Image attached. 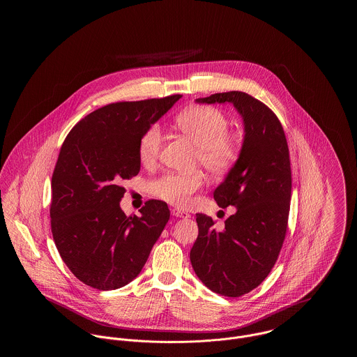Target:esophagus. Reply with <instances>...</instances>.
<instances>
[{"label": "esophagus", "mask_w": 357, "mask_h": 357, "mask_svg": "<svg viewBox=\"0 0 357 357\" xmlns=\"http://www.w3.org/2000/svg\"><path fill=\"white\" fill-rule=\"evenodd\" d=\"M171 214H172L174 217H178V218H188V217H190L188 213L183 211V210H179V208H176V207H172V208H171Z\"/></svg>", "instance_id": "esophagus-1"}]
</instances>
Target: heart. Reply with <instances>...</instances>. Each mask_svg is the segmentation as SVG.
I'll return each instance as SVG.
<instances>
[{
	"mask_svg": "<svg viewBox=\"0 0 357 357\" xmlns=\"http://www.w3.org/2000/svg\"><path fill=\"white\" fill-rule=\"evenodd\" d=\"M176 127L198 144L197 162L213 176L231 170L238 159L237 140L227 132L229 121L220 109L208 105L190 107L175 118ZM163 135L159 126H150L137 143V156L144 167H153L162 151ZM204 186L199 171L191 174L166 172L153 179L149 190L158 199L185 207L191 197Z\"/></svg>",
	"mask_w": 357,
	"mask_h": 357,
	"instance_id": "obj_1",
	"label": "heart"
}]
</instances>
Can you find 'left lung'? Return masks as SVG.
I'll return each mask as SVG.
<instances>
[{"mask_svg":"<svg viewBox=\"0 0 357 357\" xmlns=\"http://www.w3.org/2000/svg\"><path fill=\"white\" fill-rule=\"evenodd\" d=\"M198 102H233L245 124L236 165L215 188L220 207L237 211L223 226L197 214L199 234L190 252L195 274L210 290L239 297L271 273L288 229L291 170L284 128L272 109L241 91L214 93Z\"/></svg>","mask_w":357,"mask_h":357,"instance_id":"8db88e82","label":"left lung"}]
</instances>
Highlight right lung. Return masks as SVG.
<instances>
[{
    "label": "right lung",
    "mask_w": 357,
    "mask_h": 357,
    "mask_svg": "<svg viewBox=\"0 0 357 357\" xmlns=\"http://www.w3.org/2000/svg\"><path fill=\"white\" fill-rule=\"evenodd\" d=\"M181 98L104 105L80 120L61 146L52 175V236L69 271L91 288L131 282L170 220L163 201H147L140 217H127L119 202L123 181L140 170V136Z\"/></svg>",
    "instance_id": "1"
}]
</instances>
